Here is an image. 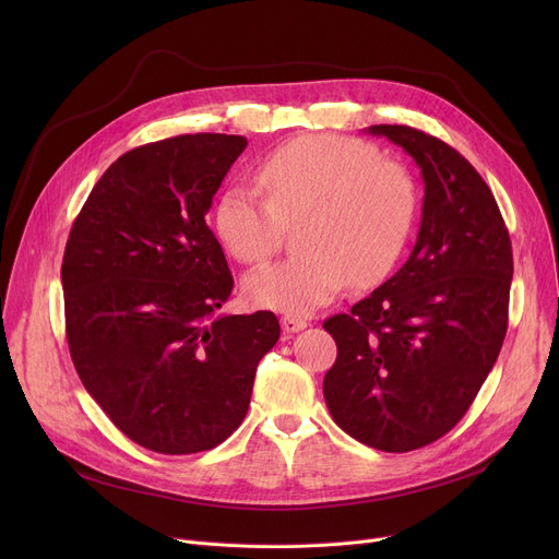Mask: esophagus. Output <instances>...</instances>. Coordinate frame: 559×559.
<instances>
[{"instance_id": "esophagus-1", "label": "esophagus", "mask_w": 559, "mask_h": 559, "mask_svg": "<svg viewBox=\"0 0 559 559\" xmlns=\"http://www.w3.org/2000/svg\"><path fill=\"white\" fill-rule=\"evenodd\" d=\"M281 326H283V331H285L287 335H292V333H299V331L308 329V321H306V319H299V317L285 314V317L281 319Z\"/></svg>"}]
</instances>
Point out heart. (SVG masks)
I'll use <instances>...</instances> for the list:
<instances>
[{"instance_id": "heart-1", "label": "heart", "mask_w": 559, "mask_h": 559, "mask_svg": "<svg viewBox=\"0 0 559 559\" xmlns=\"http://www.w3.org/2000/svg\"><path fill=\"white\" fill-rule=\"evenodd\" d=\"M264 199L230 188L215 205L222 245L247 264L272 258L285 226H299L301 255L264 264L245 281L247 299L285 314H310L354 281L385 278L413 235L419 188L403 163L344 135H301L258 167Z\"/></svg>"}]
</instances>
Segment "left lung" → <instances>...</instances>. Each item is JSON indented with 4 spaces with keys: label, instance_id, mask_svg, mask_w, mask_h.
Instances as JSON below:
<instances>
[{
    "label": "left lung",
    "instance_id": "8db88e82",
    "mask_svg": "<svg viewBox=\"0 0 559 559\" xmlns=\"http://www.w3.org/2000/svg\"><path fill=\"white\" fill-rule=\"evenodd\" d=\"M415 158L421 226L403 267L324 329L337 360L324 378L335 424L358 442L407 453L447 435L474 403L508 331L512 242L483 176L413 127L376 124Z\"/></svg>",
    "mask_w": 559,
    "mask_h": 559
}]
</instances>
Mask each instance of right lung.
Here are the masks:
<instances>
[{"mask_svg": "<svg viewBox=\"0 0 559 559\" xmlns=\"http://www.w3.org/2000/svg\"><path fill=\"white\" fill-rule=\"evenodd\" d=\"M247 138L176 135L117 158L72 224L61 281L83 388L135 444L188 455L249 409L274 312L215 314L233 276L205 224Z\"/></svg>", "mask_w": 559, "mask_h": 559, "instance_id": "1", "label": "right lung"}]
</instances>
